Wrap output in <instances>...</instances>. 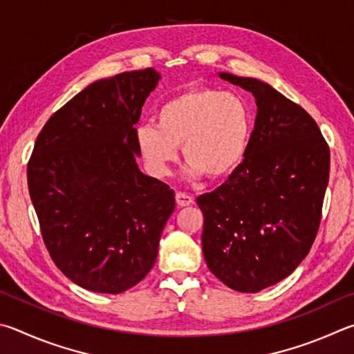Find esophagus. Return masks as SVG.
I'll use <instances>...</instances> for the list:
<instances>
[{"mask_svg": "<svg viewBox=\"0 0 354 354\" xmlns=\"http://www.w3.org/2000/svg\"><path fill=\"white\" fill-rule=\"evenodd\" d=\"M194 202L193 197L187 193H176V203L177 207H188Z\"/></svg>", "mask_w": 354, "mask_h": 354, "instance_id": "esophagus-1", "label": "esophagus"}]
</instances>
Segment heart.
Here are the masks:
<instances>
[{
  "label": "heart",
  "instance_id": "obj_1",
  "mask_svg": "<svg viewBox=\"0 0 354 354\" xmlns=\"http://www.w3.org/2000/svg\"><path fill=\"white\" fill-rule=\"evenodd\" d=\"M252 130V109L243 96L202 86L160 105L157 124L145 122L136 129V146L157 177L166 176L182 146L188 178L196 180L203 174L222 178L243 163Z\"/></svg>",
  "mask_w": 354,
  "mask_h": 354
}]
</instances>
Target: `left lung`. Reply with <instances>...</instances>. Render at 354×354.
Returning a JSON list of instances; mask_svg holds the SVG:
<instances>
[{
	"instance_id": "1",
	"label": "left lung",
	"mask_w": 354,
	"mask_h": 354,
	"mask_svg": "<svg viewBox=\"0 0 354 354\" xmlns=\"http://www.w3.org/2000/svg\"><path fill=\"white\" fill-rule=\"evenodd\" d=\"M255 97L244 161L213 193L197 197L208 269L238 292H259L292 274L319 230L330 149L300 105L255 77L218 73Z\"/></svg>"
}]
</instances>
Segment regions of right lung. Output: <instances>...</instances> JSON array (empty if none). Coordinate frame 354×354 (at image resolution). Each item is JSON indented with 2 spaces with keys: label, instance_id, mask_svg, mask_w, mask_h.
Wrapping results in <instances>:
<instances>
[{
  "label": "right lung",
  "instance_id": "obj_1",
  "mask_svg": "<svg viewBox=\"0 0 354 354\" xmlns=\"http://www.w3.org/2000/svg\"><path fill=\"white\" fill-rule=\"evenodd\" d=\"M153 68L99 79L49 118L28 165L43 241L66 278L91 292L121 294L153 268L174 191L136 163L141 107Z\"/></svg>",
  "mask_w": 354,
  "mask_h": 354
}]
</instances>
